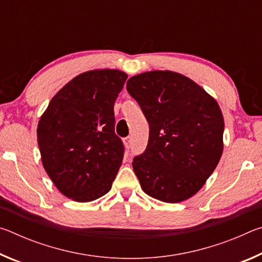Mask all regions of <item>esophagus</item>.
<instances>
[{
  "instance_id": "esophagus-1",
  "label": "esophagus",
  "mask_w": 262,
  "mask_h": 262,
  "mask_svg": "<svg viewBox=\"0 0 262 262\" xmlns=\"http://www.w3.org/2000/svg\"><path fill=\"white\" fill-rule=\"evenodd\" d=\"M123 142H125V145H126V148H128V149H129L130 148V142H132V139H130V137L129 136H128V137H126V139L125 140H123Z\"/></svg>"
}]
</instances>
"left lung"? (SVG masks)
<instances>
[{
	"label": "left lung",
	"mask_w": 262,
	"mask_h": 262,
	"mask_svg": "<svg viewBox=\"0 0 262 262\" xmlns=\"http://www.w3.org/2000/svg\"><path fill=\"white\" fill-rule=\"evenodd\" d=\"M127 91L149 123L147 148L133 159L142 189L163 202L187 200L205 185L223 152L219 104L192 79L170 70L133 76Z\"/></svg>",
	"instance_id": "1"
}]
</instances>
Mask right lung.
I'll return each mask as SVG.
<instances>
[{"label":"right lung","mask_w":262,"mask_h":262,"mask_svg":"<svg viewBox=\"0 0 262 262\" xmlns=\"http://www.w3.org/2000/svg\"><path fill=\"white\" fill-rule=\"evenodd\" d=\"M126 79L117 69L78 75L53 97L39 120L42 165L74 201H94L112 187L125 152L114 132V103Z\"/></svg>","instance_id":"obj_1"}]
</instances>
